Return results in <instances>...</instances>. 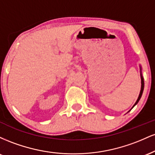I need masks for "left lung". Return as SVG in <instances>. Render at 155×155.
Wrapping results in <instances>:
<instances>
[{"label":"left lung","instance_id":"8db88e82","mask_svg":"<svg viewBox=\"0 0 155 155\" xmlns=\"http://www.w3.org/2000/svg\"><path fill=\"white\" fill-rule=\"evenodd\" d=\"M140 79H141V87H140V91L139 96H138V99H137L136 102L135 103L134 105H133V108L134 107V106H136V105L138 103V101H139V100L140 99V97H141L142 94H143V88H144V81H143V76H142V74H141V67H140Z\"/></svg>","mask_w":155,"mask_h":155}]
</instances>
